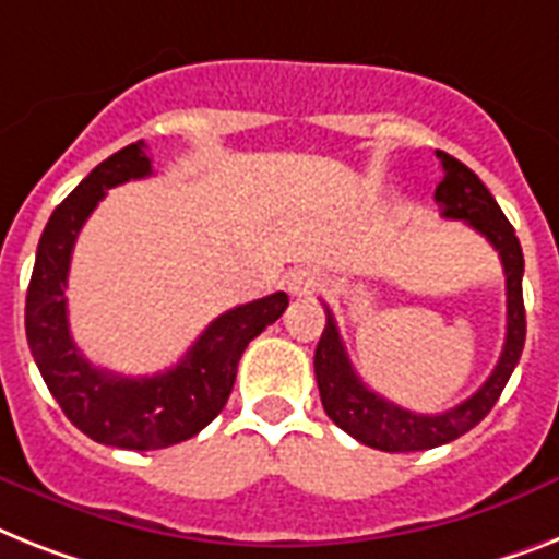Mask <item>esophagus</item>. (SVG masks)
Listing matches in <instances>:
<instances>
[{
    "label": "esophagus",
    "mask_w": 559,
    "mask_h": 559,
    "mask_svg": "<svg viewBox=\"0 0 559 559\" xmlns=\"http://www.w3.org/2000/svg\"><path fill=\"white\" fill-rule=\"evenodd\" d=\"M285 288H288V294L294 299H306V297H311V294H317V290H320V276L313 274L311 269L290 271L288 280H285Z\"/></svg>",
    "instance_id": "obj_1"
}]
</instances>
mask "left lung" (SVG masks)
Here are the masks:
<instances>
[{
	"label": "left lung",
	"mask_w": 559,
	"mask_h": 559,
	"mask_svg": "<svg viewBox=\"0 0 559 559\" xmlns=\"http://www.w3.org/2000/svg\"><path fill=\"white\" fill-rule=\"evenodd\" d=\"M442 165V179L435 191L437 205L442 207L445 219H463L477 234L495 246L500 253L502 271H506V345H502L500 362L491 371L483 389L463 400L460 405L442 414H414L403 405L391 403L377 391H371L354 371L348 352H345L340 331H336L334 313L325 306V331H322L317 352H313V373L320 385L322 408L362 445L380 451H426L445 445V442L472 431L479 419L486 417L500 400L511 371L518 368L520 354L525 345V308H523V248L520 239L472 168H465L460 159L437 151Z\"/></svg>",
	"instance_id": "1"
}]
</instances>
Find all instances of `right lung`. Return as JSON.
Wrapping results in <instances>:
<instances>
[{
	"instance_id": "add662e5",
	"label": "right lung",
	"mask_w": 559,
	"mask_h": 559,
	"mask_svg": "<svg viewBox=\"0 0 559 559\" xmlns=\"http://www.w3.org/2000/svg\"><path fill=\"white\" fill-rule=\"evenodd\" d=\"M145 147L140 140L108 156L57 205L41 230L25 299L27 345L64 417L91 440L128 451L168 449L200 435L228 403L248 343L288 308V294L276 290L219 313L177 366L154 377H122L82 357L64 299L73 246L108 188L154 174Z\"/></svg>"
}]
</instances>
